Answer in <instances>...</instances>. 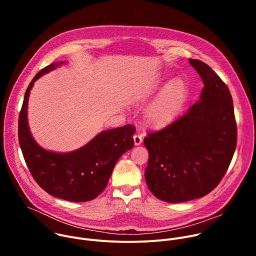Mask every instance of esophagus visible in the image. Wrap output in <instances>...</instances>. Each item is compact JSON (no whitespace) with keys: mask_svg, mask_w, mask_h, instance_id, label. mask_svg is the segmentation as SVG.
Segmentation results:
<instances>
[{"mask_svg":"<svg viewBox=\"0 0 256 256\" xmlns=\"http://www.w3.org/2000/svg\"><path fill=\"white\" fill-rule=\"evenodd\" d=\"M134 144L136 146H138V144H140L142 142V134H134Z\"/></svg>","mask_w":256,"mask_h":256,"instance_id":"obj_1","label":"esophagus"}]
</instances>
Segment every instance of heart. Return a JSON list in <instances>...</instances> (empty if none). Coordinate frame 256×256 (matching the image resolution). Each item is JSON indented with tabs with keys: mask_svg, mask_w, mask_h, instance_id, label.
Instances as JSON below:
<instances>
[{
	"mask_svg": "<svg viewBox=\"0 0 256 256\" xmlns=\"http://www.w3.org/2000/svg\"><path fill=\"white\" fill-rule=\"evenodd\" d=\"M186 85L181 80L170 82L147 112L148 122L154 126L170 122L181 108L186 96Z\"/></svg>",
	"mask_w": 256,
	"mask_h": 256,
	"instance_id": "heart-1",
	"label": "heart"
}]
</instances>
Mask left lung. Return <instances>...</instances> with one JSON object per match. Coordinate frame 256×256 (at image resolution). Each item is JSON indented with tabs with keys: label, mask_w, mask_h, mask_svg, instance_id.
<instances>
[{
	"label": "left lung",
	"mask_w": 256,
	"mask_h": 256,
	"mask_svg": "<svg viewBox=\"0 0 256 256\" xmlns=\"http://www.w3.org/2000/svg\"><path fill=\"white\" fill-rule=\"evenodd\" d=\"M200 76V99L165 128L148 132L144 178L159 200L184 202L202 198L226 174L237 144L234 105L227 85L204 62L190 58Z\"/></svg>",
	"instance_id": "left-lung-1"
}]
</instances>
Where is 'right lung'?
Segmentation results:
<instances>
[{"instance_id":"right-lung-1","label":"right lung","mask_w":256,"mask_h":256,"mask_svg":"<svg viewBox=\"0 0 256 256\" xmlns=\"http://www.w3.org/2000/svg\"><path fill=\"white\" fill-rule=\"evenodd\" d=\"M60 64L40 70L26 89L19 114L18 138L26 165L34 180L52 196L68 202H88L106 188L116 163L134 147L136 128L126 124L100 132L84 147L58 154L42 149L33 140L27 124V103L34 82Z\"/></svg>"}]
</instances>
